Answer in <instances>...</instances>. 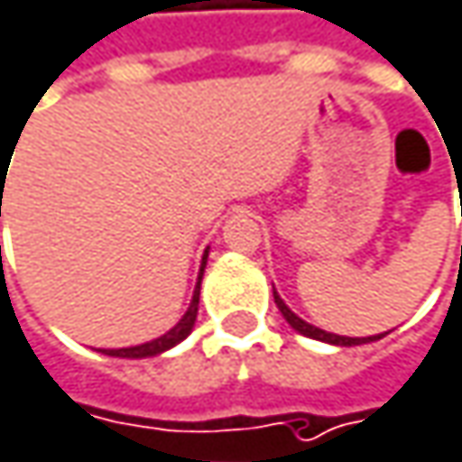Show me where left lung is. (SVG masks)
Returning a JSON list of instances; mask_svg holds the SVG:
<instances>
[{"instance_id": "obj_1", "label": "left lung", "mask_w": 462, "mask_h": 462, "mask_svg": "<svg viewBox=\"0 0 462 462\" xmlns=\"http://www.w3.org/2000/svg\"><path fill=\"white\" fill-rule=\"evenodd\" d=\"M274 304H277V310L282 312V318L288 320V326L293 328V331H299L301 337H310V339H318V342H326V345H337V346H355V345H368V342H376V339H382V334L379 337H339V334H328V331H323V328H318V326H310L307 320H301L282 299H280V293L274 291Z\"/></svg>"}]
</instances>
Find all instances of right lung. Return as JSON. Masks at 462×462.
Masks as SVG:
<instances>
[{
	"mask_svg": "<svg viewBox=\"0 0 462 462\" xmlns=\"http://www.w3.org/2000/svg\"><path fill=\"white\" fill-rule=\"evenodd\" d=\"M2 201V196H0ZM2 215V212H0ZM207 255L209 250H204V258H201V269H199V282H196V291H193V299L188 304V312L180 318V323L174 328H169L163 337L152 339V342H144V345L136 346H120V349H102L105 355H113V357H155L171 346H177L182 339H188V334L193 331L196 326V315H199V291H201V277H204V266H207Z\"/></svg>",
	"mask_w": 462,
	"mask_h": 462,
	"instance_id": "right-lung-1",
	"label": "right lung"
}]
</instances>
